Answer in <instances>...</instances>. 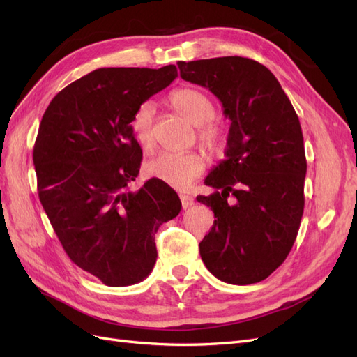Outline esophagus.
I'll list each match as a JSON object with an SVG mask.
<instances>
[{
	"instance_id": "1",
	"label": "esophagus",
	"mask_w": 357,
	"mask_h": 357,
	"mask_svg": "<svg viewBox=\"0 0 357 357\" xmlns=\"http://www.w3.org/2000/svg\"><path fill=\"white\" fill-rule=\"evenodd\" d=\"M180 201L183 208H189L190 205H193V198L189 195H180Z\"/></svg>"
}]
</instances>
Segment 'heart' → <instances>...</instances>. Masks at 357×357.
<instances>
[{
  "instance_id": "b5f03b06",
  "label": "heart",
  "mask_w": 357,
  "mask_h": 357,
  "mask_svg": "<svg viewBox=\"0 0 357 357\" xmlns=\"http://www.w3.org/2000/svg\"><path fill=\"white\" fill-rule=\"evenodd\" d=\"M169 102L174 109L185 116L188 121L198 126L201 143L211 153H222L228 144L226 128L213 121L215 107L207 95L195 89H177L169 95ZM156 105L152 101L139 104L131 117V131L137 143L143 149L153 146L155 132L153 122ZM207 167L204 153L198 150H189L183 153H159L146 164V172L153 178L164 181L165 185L185 190L195 181Z\"/></svg>"
}]
</instances>
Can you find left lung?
Returning a JSON list of instances; mask_svg holds the SVG:
<instances>
[{
    "mask_svg": "<svg viewBox=\"0 0 357 357\" xmlns=\"http://www.w3.org/2000/svg\"><path fill=\"white\" fill-rule=\"evenodd\" d=\"M177 66L183 80L218 96L231 119L226 159L204 181L215 192L197 197L215 218L199 243L202 262L225 283H259L284 262L304 213L307 159L298 114L275 75L253 59Z\"/></svg>",
    "mask_w": 357,
    "mask_h": 357,
    "instance_id": "1",
    "label": "left lung"
}]
</instances>
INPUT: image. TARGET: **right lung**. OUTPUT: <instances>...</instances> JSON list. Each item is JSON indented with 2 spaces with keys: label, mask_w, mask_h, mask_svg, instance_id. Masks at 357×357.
I'll use <instances>...</instances> for the list:
<instances>
[{
  "label": "right lung",
  "mask_w": 357,
  "mask_h": 357,
  "mask_svg": "<svg viewBox=\"0 0 357 357\" xmlns=\"http://www.w3.org/2000/svg\"><path fill=\"white\" fill-rule=\"evenodd\" d=\"M176 77V66L98 68L63 88L41 119L32 152L40 202L68 257L107 286L152 273L155 234L181 210L158 178L129 188L143 158L131 117Z\"/></svg>",
  "instance_id": "obj_1"
}]
</instances>
